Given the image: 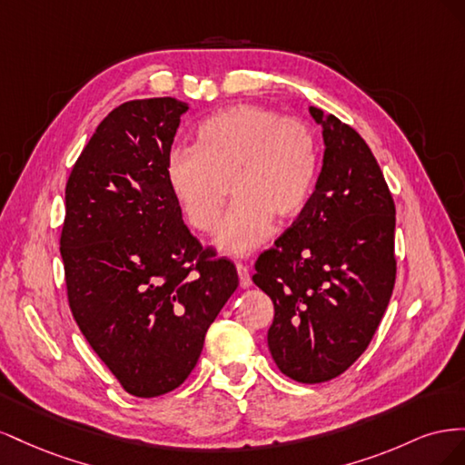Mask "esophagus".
I'll return each instance as SVG.
<instances>
[{
	"label": "esophagus",
	"mask_w": 465,
	"mask_h": 465,
	"mask_svg": "<svg viewBox=\"0 0 465 465\" xmlns=\"http://www.w3.org/2000/svg\"><path fill=\"white\" fill-rule=\"evenodd\" d=\"M236 272H238V279H241V287L242 289H248L250 285H252V277H250V270L246 265H242V263H238L236 265Z\"/></svg>",
	"instance_id": "esophagus-1"
}]
</instances>
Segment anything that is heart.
<instances>
[{"label": "heart", "instance_id": "obj_1", "mask_svg": "<svg viewBox=\"0 0 465 465\" xmlns=\"http://www.w3.org/2000/svg\"><path fill=\"white\" fill-rule=\"evenodd\" d=\"M318 147L311 128L275 110L238 104L209 116L195 147L166 157V184L192 229L219 227L229 186L234 193L217 236L224 254L244 256L272 231L273 217H297L311 200Z\"/></svg>", "mask_w": 465, "mask_h": 465}]
</instances>
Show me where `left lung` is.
Instances as JSON below:
<instances>
[{
    "label": "left lung",
    "instance_id": "obj_1",
    "mask_svg": "<svg viewBox=\"0 0 465 465\" xmlns=\"http://www.w3.org/2000/svg\"><path fill=\"white\" fill-rule=\"evenodd\" d=\"M322 125L316 190L252 281L273 301L267 345L302 384L340 376L369 347L396 283V205L367 142L311 106Z\"/></svg>",
    "mask_w": 465,
    "mask_h": 465
}]
</instances>
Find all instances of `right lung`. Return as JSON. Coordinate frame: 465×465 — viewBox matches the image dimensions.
<instances>
[{
    "mask_svg": "<svg viewBox=\"0 0 465 465\" xmlns=\"http://www.w3.org/2000/svg\"><path fill=\"white\" fill-rule=\"evenodd\" d=\"M173 96L130 101L98 124L65 184L60 252L67 301L94 353L137 398L178 388L238 287L166 184L180 116Z\"/></svg>",
    "mask_w": 465,
    "mask_h": 465,
    "instance_id": "add662e5",
    "label": "right lung"
}]
</instances>
